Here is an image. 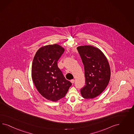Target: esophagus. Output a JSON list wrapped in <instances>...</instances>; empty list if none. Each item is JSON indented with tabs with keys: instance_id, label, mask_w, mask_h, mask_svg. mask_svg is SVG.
I'll use <instances>...</instances> for the list:
<instances>
[{
	"instance_id": "1",
	"label": "esophagus",
	"mask_w": 134,
	"mask_h": 134,
	"mask_svg": "<svg viewBox=\"0 0 134 134\" xmlns=\"http://www.w3.org/2000/svg\"><path fill=\"white\" fill-rule=\"evenodd\" d=\"M71 82L72 83H74V82H75V80H71Z\"/></svg>"
}]
</instances>
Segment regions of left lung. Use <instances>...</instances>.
<instances>
[{"mask_svg": "<svg viewBox=\"0 0 134 134\" xmlns=\"http://www.w3.org/2000/svg\"><path fill=\"white\" fill-rule=\"evenodd\" d=\"M84 65L85 85L81 93L85 99H93L99 95L108 85L110 69L107 58L101 51L90 45L77 47Z\"/></svg>", "mask_w": 134, "mask_h": 134, "instance_id": "left-lung-1", "label": "left lung"}]
</instances>
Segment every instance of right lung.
<instances>
[{
  "label": "right lung",
  "mask_w": 134,
  "mask_h": 134,
  "mask_svg": "<svg viewBox=\"0 0 134 134\" xmlns=\"http://www.w3.org/2000/svg\"><path fill=\"white\" fill-rule=\"evenodd\" d=\"M64 51L58 44L47 45L39 49L33 58V81L41 95L49 101H57L64 97L72 85L57 66Z\"/></svg>",
  "instance_id": "obj_1"
}]
</instances>
